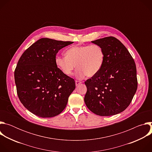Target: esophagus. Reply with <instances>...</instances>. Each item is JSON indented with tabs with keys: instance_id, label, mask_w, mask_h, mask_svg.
<instances>
[{
	"instance_id": "1",
	"label": "esophagus",
	"mask_w": 152,
	"mask_h": 152,
	"mask_svg": "<svg viewBox=\"0 0 152 152\" xmlns=\"http://www.w3.org/2000/svg\"><path fill=\"white\" fill-rule=\"evenodd\" d=\"M81 83H82L81 81H79V80H77L75 81V83H76V86H77L78 85L80 84Z\"/></svg>"
}]
</instances>
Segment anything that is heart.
Listing matches in <instances>:
<instances>
[{
  "label": "heart",
  "mask_w": 152,
  "mask_h": 152,
  "mask_svg": "<svg viewBox=\"0 0 152 152\" xmlns=\"http://www.w3.org/2000/svg\"><path fill=\"white\" fill-rule=\"evenodd\" d=\"M66 56H58L55 63L59 69L66 76H70L77 64L76 76L81 78L85 75L92 77L102 69L104 54L102 47L98 45L76 46L69 48Z\"/></svg>",
  "instance_id": "obj_1"
}]
</instances>
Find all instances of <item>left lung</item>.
<instances>
[{
	"mask_svg": "<svg viewBox=\"0 0 152 152\" xmlns=\"http://www.w3.org/2000/svg\"><path fill=\"white\" fill-rule=\"evenodd\" d=\"M102 47L103 66L85 82L84 101L96 115L110 116L124 111L131 103L138 86L135 61L126 48L114 37L91 41Z\"/></svg>",
	"mask_w": 152,
	"mask_h": 152,
	"instance_id": "obj_1",
	"label": "left lung"
}]
</instances>
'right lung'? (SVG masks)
Listing matches in <instances>:
<instances>
[{
  "instance_id": "right-lung-1",
  "label": "right lung",
  "mask_w": 152,
  "mask_h": 152,
  "mask_svg": "<svg viewBox=\"0 0 152 152\" xmlns=\"http://www.w3.org/2000/svg\"><path fill=\"white\" fill-rule=\"evenodd\" d=\"M73 42L41 38L20 58L14 71L17 93L21 103L32 114L53 117L66 107L75 82L59 69L55 58L60 49Z\"/></svg>"
}]
</instances>
